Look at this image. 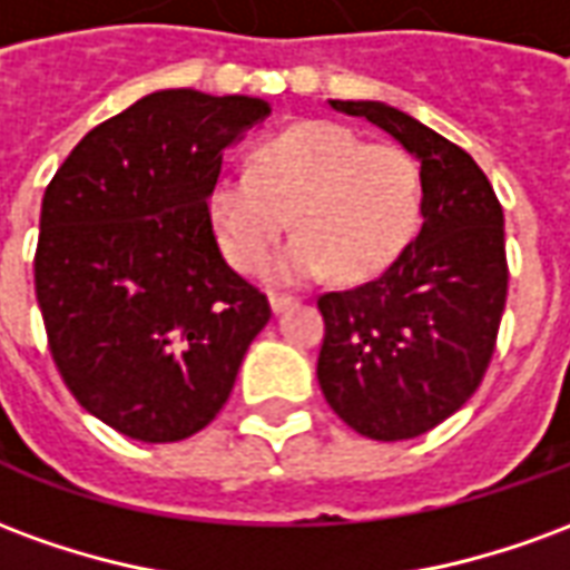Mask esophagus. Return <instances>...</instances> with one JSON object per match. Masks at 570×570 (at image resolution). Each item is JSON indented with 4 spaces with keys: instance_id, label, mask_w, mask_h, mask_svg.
I'll use <instances>...</instances> for the list:
<instances>
[{
    "instance_id": "34e87169",
    "label": "esophagus",
    "mask_w": 570,
    "mask_h": 570,
    "mask_svg": "<svg viewBox=\"0 0 570 570\" xmlns=\"http://www.w3.org/2000/svg\"><path fill=\"white\" fill-rule=\"evenodd\" d=\"M268 302H272L274 314H281V311L293 308V305H296V298L284 296V293H272V296H268Z\"/></svg>"
}]
</instances>
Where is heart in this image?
Segmentation results:
<instances>
[{
  "label": "heart",
  "instance_id": "heart-1",
  "mask_svg": "<svg viewBox=\"0 0 570 570\" xmlns=\"http://www.w3.org/2000/svg\"><path fill=\"white\" fill-rule=\"evenodd\" d=\"M207 210L237 272H259L293 216L298 235L268 265L272 281L302 284L330 268L366 281L394 265L419 228L421 170L396 146L308 121L262 142L256 170L219 176Z\"/></svg>",
  "mask_w": 570,
  "mask_h": 570
}]
</instances>
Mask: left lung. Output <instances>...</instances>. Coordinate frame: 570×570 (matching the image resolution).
<instances>
[{"label": "left lung", "instance_id": "obj_1", "mask_svg": "<svg viewBox=\"0 0 570 570\" xmlns=\"http://www.w3.org/2000/svg\"><path fill=\"white\" fill-rule=\"evenodd\" d=\"M372 121L421 161V232L370 284L323 293L317 382L360 436L428 433L473 396L507 302L503 210L461 146L375 100H330Z\"/></svg>", "mask_w": 570, "mask_h": 570}]
</instances>
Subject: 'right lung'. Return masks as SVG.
<instances>
[{
	"instance_id": "1",
	"label": "right lung",
	"mask_w": 570,
	"mask_h": 570,
	"mask_svg": "<svg viewBox=\"0 0 570 570\" xmlns=\"http://www.w3.org/2000/svg\"><path fill=\"white\" fill-rule=\"evenodd\" d=\"M268 112L259 97L155 91L85 134L45 188L36 298L51 357L81 409L130 440L207 428L272 317L207 210L223 151Z\"/></svg>"
}]
</instances>
